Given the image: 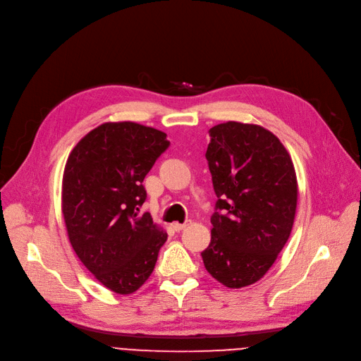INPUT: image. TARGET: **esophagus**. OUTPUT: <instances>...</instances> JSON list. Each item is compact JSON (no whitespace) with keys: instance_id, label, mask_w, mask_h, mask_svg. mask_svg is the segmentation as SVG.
Masks as SVG:
<instances>
[{"instance_id":"esophagus-1","label":"esophagus","mask_w":361,"mask_h":361,"mask_svg":"<svg viewBox=\"0 0 361 361\" xmlns=\"http://www.w3.org/2000/svg\"><path fill=\"white\" fill-rule=\"evenodd\" d=\"M190 224H192V220H186L185 223H175V224H173V228H175L176 231H180V230L186 228V227L190 226Z\"/></svg>"}]
</instances>
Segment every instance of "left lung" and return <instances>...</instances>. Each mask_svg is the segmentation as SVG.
Returning <instances> with one entry per match:
<instances>
[{"label":"left lung","instance_id":"obj_1","mask_svg":"<svg viewBox=\"0 0 361 361\" xmlns=\"http://www.w3.org/2000/svg\"><path fill=\"white\" fill-rule=\"evenodd\" d=\"M205 157L217 195L207 271L228 288L259 281L287 243L298 178L283 142L264 126L228 121L209 130Z\"/></svg>","mask_w":361,"mask_h":361}]
</instances>
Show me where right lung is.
I'll return each mask as SVG.
<instances>
[{
  "mask_svg": "<svg viewBox=\"0 0 361 361\" xmlns=\"http://www.w3.org/2000/svg\"><path fill=\"white\" fill-rule=\"evenodd\" d=\"M166 134L135 122H104L84 135L62 176V216L70 243L94 279L118 294L150 277L167 233L138 214L142 186L169 147Z\"/></svg>",
  "mask_w": 361,
  "mask_h": 361,
  "instance_id": "1",
  "label": "right lung"
}]
</instances>
